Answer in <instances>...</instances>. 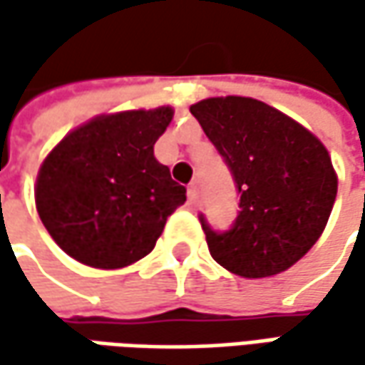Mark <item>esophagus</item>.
Wrapping results in <instances>:
<instances>
[{
  "mask_svg": "<svg viewBox=\"0 0 365 365\" xmlns=\"http://www.w3.org/2000/svg\"><path fill=\"white\" fill-rule=\"evenodd\" d=\"M189 203L190 205H195L197 201H199V180H192L189 185Z\"/></svg>",
  "mask_w": 365,
  "mask_h": 365,
  "instance_id": "obj_1",
  "label": "esophagus"
}]
</instances>
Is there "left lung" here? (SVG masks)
I'll list each match as a JSON object with an SVG mask.
<instances>
[{
    "mask_svg": "<svg viewBox=\"0 0 365 365\" xmlns=\"http://www.w3.org/2000/svg\"><path fill=\"white\" fill-rule=\"evenodd\" d=\"M190 113L223 156L240 192L232 230L201 215L213 259L244 278L288 270L315 245L337 195L327 148L299 121L252 97H211Z\"/></svg>",
    "mask_w": 365,
    "mask_h": 365,
    "instance_id": "8db88e82",
    "label": "left lung"
}]
</instances>
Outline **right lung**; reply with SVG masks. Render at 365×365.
<instances>
[{
    "label": "right lung",
    "instance_id": "right-lung-1",
    "mask_svg": "<svg viewBox=\"0 0 365 365\" xmlns=\"http://www.w3.org/2000/svg\"><path fill=\"white\" fill-rule=\"evenodd\" d=\"M173 107L97 115L42 162L36 209L52 240L81 264L123 268L148 256L187 189L154 158Z\"/></svg>",
    "mask_w": 365,
    "mask_h": 365
}]
</instances>
